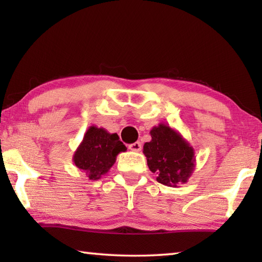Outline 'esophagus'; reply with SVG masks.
<instances>
[{"instance_id":"34e87169","label":"esophagus","mask_w":262,"mask_h":262,"mask_svg":"<svg viewBox=\"0 0 262 262\" xmlns=\"http://www.w3.org/2000/svg\"><path fill=\"white\" fill-rule=\"evenodd\" d=\"M128 148H129L132 151L139 152V151H141V149H142V143H141V142H135V143H132V144L128 145Z\"/></svg>"}]
</instances>
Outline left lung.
Masks as SVG:
<instances>
[{
	"label": "left lung",
	"mask_w": 262,
	"mask_h": 262,
	"mask_svg": "<svg viewBox=\"0 0 262 262\" xmlns=\"http://www.w3.org/2000/svg\"><path fill=\"white\" fill-rule=\"evenodd\" d=\"M151 141L145 142L143 154L157 181L170 187L186 184L195 167L193 147L179 132L159 123L150 130Z\"/></svg>",
	"instance_id": "left-lung-1"
}]
</instances>
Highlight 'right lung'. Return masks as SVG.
Listing matches in <instances>:
<instances>
[{"mask_svg": "<svg viewBox=\"0 0 262 262\" xmlns=\"http://www.w3.org/2000/svg\"><path fill=\"white\" fill-rule=\"evenodd\" d=\"M126 150L117 133L111 134L104 128L91 126L75 151L73 162L89 179L98 180L113 166L118 155Z\"/></svg>", "mask_w": 262, "mask_h": 262, "instance_id": "right-lung-1", "label": "right lung"}]
</instances>
